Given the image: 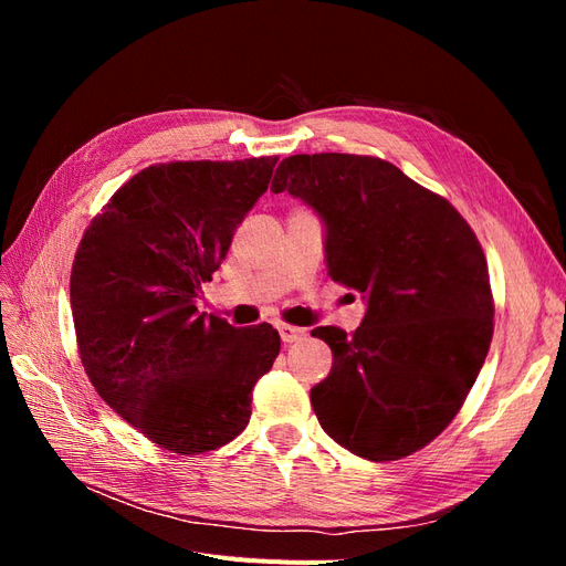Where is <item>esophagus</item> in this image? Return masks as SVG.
<instances>
[{
    "label": "esophagus",
    "instance_id": "esophagus-1",
    "mask_svg": "<svg viewBox=\"0 0 566 566\" xmlns=\"http://www.w3.org/2000/svg\"><path fill=\"white\" fill-rule=\"evenodd\" d=\"M279 333H281V339L285 342V345H290V342H297L306 335L304 328H297V325H287V323L279 325Z\"/></svg>",
    "mask_w": 566,
    "mask_h": 566
}]
</instances>
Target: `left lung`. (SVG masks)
<instances>
[{"label":"left lung","instance_id":"8db88e82","mask_svg":"<svg viewBox=\"0 0 566 566\" xmlns=\"http://www.w3.org/2000/svg\"><path fill=\"white\" fill-rule=\"evenodd\" d=\"M323 219L328 276L366 300L347 335L321 325L331 375L312 387L325 434L366 460H399L455 418L493 335L489 266L453 205L370 156L285 158L271 181Z\"/></svg>","mask_w":566,"mask_h":566}]
</instances>
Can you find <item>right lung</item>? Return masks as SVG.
<instances>
[{"label": "right lung", "instance_id": "1", "mask_svg": "<svg viewBox=\"0 0 566 566\" xmlns=\"http://www.w3.org/2000/svg\"><path fill=\"white\" fill-rule=\"evenodd\" d=\"M279 158L150 165L92 219L71 273L84 373L158 447L198 455L241 434L252 387L281 352L269 323L233 328L198 312Z\"/></svg>", "mask_w": 566, "mask_h": 566}]
</instances>
